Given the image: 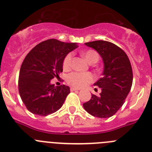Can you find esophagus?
Segmentation results:
<instances>
[{
    "mask_svg": "<svg viewBox=\"0 0 152 152\" xmlns=\"http://www.w3.org/2000/svg\"><path fill=\"white\" fill-rule=\"evenodd\" d=\"M71 91H79V89L78 88H73V87H72V88H71Z\"/></svg>",
    "mask_w": 152,
    "mask_h": 152,
    "instance_id": "34e87169",
    "label": "esophagus"
}]
</instances>
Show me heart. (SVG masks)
<instances>
[{"instance_id":"b5f03b06","label":"heart","mask_w":152,"mask_h":152,"mask_svg":"<svg viewBox=\"0 0 152 152\" xmlns=\"http://www.w3.org/2000/svg\"><path fill=\"white\" fill-rule=\"evenodd\" d=\"M83 56L89 63L97 61L99 59L98 54L94 50L86 51L83 53ZM72 54L69 53L65 56L63 61V68L68 70L72 66ZM94 80V76L91 73H81V72H72L67 77V81L75 88H83Z\"/></svg>"}]
</instances>
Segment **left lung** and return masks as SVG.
Wrapping results in <instances>:
<instances>
[{
    "instance_id": "left-lung-1",
    "label": "left lung",
    "mask_w": 152,
    "mask_h": 152,
    "mask_svg": "<svg viewBox=\"0 0 152 152\" xmlns=\"http://www.w3.org/2000/svg\"><path fill=\"white\" fill-rule=\"evenodd\" d=\"M84 44L100 55L103 71L101 78L94 84L101 93L99 96L91 95L83 107L94 116L111 117L121 108L131 90L133 76L129 59L123 49L110 42L98 40Z\"/></svg>"
}]
</instances>
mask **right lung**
Listing matches in <instances>:
<instances>
[{
	"label": "right lung",
	"instance_id": "1",
	"mask_svg": "<svg viewBox=\"0 0 152 152\" xmlns=\"http://www.w3.org/2000/svg\"><path fill=\"white\" fill-rule=\"evenodd\" d=\"M77 43L57 39L42 42L27 54L19 74L18 88L28 110L47 116L58 110L70 93L68 86H55L50 80L63 71V61Z\"/></svg>",
	"mask_w": 152,
	"mask_h": 152
}]
</instances>
